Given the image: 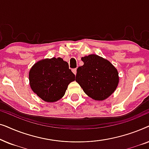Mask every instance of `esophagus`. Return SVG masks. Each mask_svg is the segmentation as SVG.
I'll return each mask as SVG.
<instances>
[{"mask_svg":"<svg viewBox=\"0 0 149 149\" xmlns=\"http://www.w3.org/2000/svg\"><path fill=\"white\" fill-rule=\"evenodd\" d=\"M72 72L74 73V74L75 75H76V74H77V68H74V69H72Z\"/></svg>","mask_w":149,"mask_h":149,"instance_id":"esophagus-1","label":"esophagus"}]
</instances>
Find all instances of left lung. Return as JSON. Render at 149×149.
I'll list each match as a JSON object with an SVG mask.
<instances>
[{"label":"left lung","instance_id":"obj_1","mask_svg":"<svg viewBox=\"0 0 149 149\" xmlns=\"http://www.w3.org/2000/svg\"><path fill=\"white\" fill-rule=\"evenodd\" d=\"M81 60L84 64L77 68L75 81L91 98L104 100L119 84L117 69L107 59L95 54L82 57Z\"/></svg>","mask_w":149,"mask_h":149}]
</instances>
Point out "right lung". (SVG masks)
Here are the masks:
<instances>
[{
  "label": "right lung",
  "mask_w": 149,
  "mask_h": 149,
  "mask_svg": "<svg viewBox=\"0 0 149 149\" xmlns=\"http://www.w3.org/2000/svg\"><path fill=\"white\" fill-rule=\"evenodd\" d=\"M75 75L62 58L55 57L36 62L29 71L32 90L47 102H55L64 96Z\"/></svg>",
  "instance_id": "add662e5"
}]
</instances>
